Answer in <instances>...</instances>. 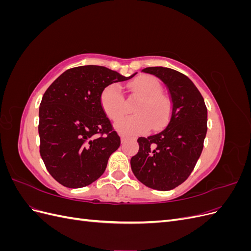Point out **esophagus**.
<instances>
[{"label": "esophagus", "instance_id": "1", "mask_svg": "<svg viewBox=\"0 0 251 251\" xmlns=\"http://www.w3.org/2000/svg\"><path fill=\"white\" fill-rule=\"evenodd\" d=\"M120 139H121V142L124 143L128 139V137H126V136H125V135H120Z\"/></svg>", "mask_w": 251, "mask_h": 251}]
</instances>
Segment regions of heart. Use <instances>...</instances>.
<instances>
[{
	"instance_id": "1",
	"label": "heart",
	"mask_w": 251,
	"mask_h": 251,
	"mask_svg": "<svg viewBox=\"0 0 251 251\" xmlns=\"http://www.w3.org/2000/svg\"><path fill=\"white\" fill-rule=\"evenodd\" d=\"M131 96L139 98L134 108L136 115L121 118L115 126L120 133L137 134L149 130L158 131L169 123L172 114V101L161 93V85L151 75H141L127 85ZM103 112L112 120H117L126 112V102L120 87L111 83L100 94Z\"/></svg>"
}]
</instances>
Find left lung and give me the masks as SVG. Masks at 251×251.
I'll return each instance as SVG.
<instances>
[{"label": "left lung", "instance_id": "left-lung-1", "mask_svg": "<svg viewBox=\"0 0 251 251\" xmlns=\"http://www.w3.org/2000/svg\"><path fill=\"white\" fill-rule=\"evenodd\" d=\"M168 87L172 101L169 124L158 134L139 137L131 168L141 183L170 191L189 177L202 153L207 132V109L199 90L186 75L164 67H149Z\"/></svg>", "mask_w": 251, "mask_h": 251}]
</instances>
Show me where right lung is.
Segmentation results:
<instances>
[{
    "mask_svg": "<svg viewBox=\"0 0 251 251\" xmlns=\"http://www.w3.org/2000/svg\"><path fill=\"white\" fill-rule=\"evenodd\" d=\"M134 75L125 77L102 66L75 67L59 75L44 93L40 154L58 183L79 188L103 174L120 137L101 108L100 94L111 83Z\"/></svg>",
    "mask_w": 251,
    "mask_h": 251,
    "instance_id": "obj_1",
    "label": "right lung"
}]
</instances>
